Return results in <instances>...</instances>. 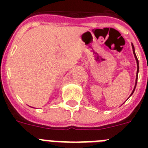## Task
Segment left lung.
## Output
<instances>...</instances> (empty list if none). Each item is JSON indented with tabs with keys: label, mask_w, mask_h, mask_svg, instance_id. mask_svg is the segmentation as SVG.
Segmentation results:
<instances>
[{
	"label": "left lung",
	"mask_w": 148,
	"mask_h": 148,
	"mask_svg": "<svg viewBox=\"0 0 148 148\" xmlns=\"http://www.w3.org/2000/svg\"><path fill=\"white\" fill-rule=\"evenodd\" d=\"M132 48H133V54H134V56H135V58H136V64H137V72H136V84H135V87H134V88H133V92H132V93L130 94V96H131V95H133V92H134V91H135L136 87L137 80H138V70H139V66H138V58H137V57H136V53H135V48H134V46H133V44H132ZM130 96H129V97H130Z\"/></svg>",
	"instance_id": "1"
}]
</instances>
